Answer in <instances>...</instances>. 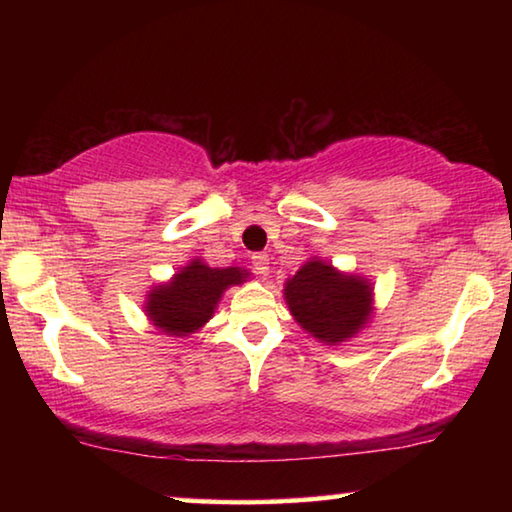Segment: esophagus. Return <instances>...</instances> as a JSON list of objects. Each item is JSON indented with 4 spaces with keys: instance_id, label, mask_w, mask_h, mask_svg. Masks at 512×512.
<instances>
[{
    "instance_id": "esophagus-1",
    "label": "esophagus",
    "mask_w": 512,
    "mask_h": 512,
    "mask_svg": "<svg viewBox=\"0 0 512 512\" xmlns=\"http://www.w3.org/2000/svg\"><path fill=\"white\" fill-rule=\"evenodd\" d=\"M253 266L259 275H266L268 273V255H264V253L253 255Z\"/></svg>"
}]
</instances>
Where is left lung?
Returning a JSON list of instances; mask_svg holds the SVG:
<instances>
[{"label": "left lung", "mask_w": 512, "mask_h": 512, "mask_svg": "<svg viewBox=\"0 0 512 512\" xmlns=\"http://www.w3.org/2000/svg\"><path fill=\"white\" fill-rule=\"evenodd\" d=\"M291 316L320 343L352 339L372 316V287L366 277L341 273L323 259H309L284 284Z\"/></svg>", "instance_id": "obj_1"}]
</instances>
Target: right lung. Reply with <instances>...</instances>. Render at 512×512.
<instances>
[{"label": "right lung", "instance_id": "right-lung-1", "mask_svg": "<svg viewBox=\"0 0 512 512\" xmlns=\"http://www.w3.org/2000/svg\"><path fill=\"white\" fill-rule=\"evenodd\" d=\"M246 268H210L203 259H192L169 282L153 287L144 311L160 332L189 336L214 316L225 289L246 282Z\"/></svg>", "mask_w": 512, "mask_h": 512}]
</instances>
